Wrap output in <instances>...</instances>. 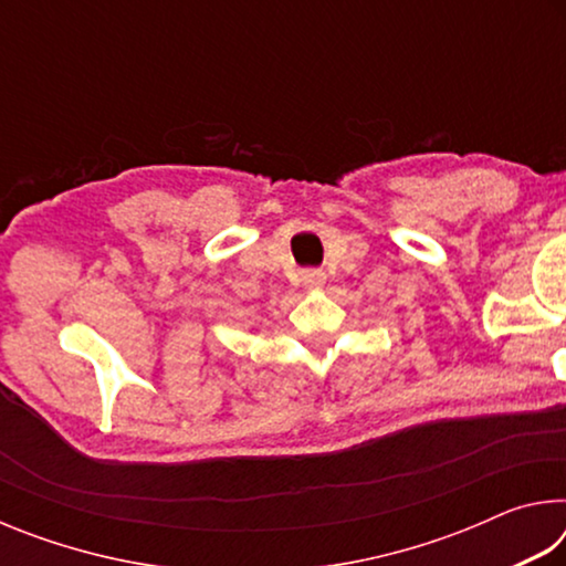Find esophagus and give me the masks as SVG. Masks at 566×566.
<instances>
[{"mask_svg":"<svg viewBox=\"0 0 566 566\" xmlns=\"http://www.w3.org/2000/svg\"><path fill=\"white\" fill-rule=\"evenodd\" d=\"M324 280H327V276H324L322 270H304L302 272V282L310 286V290H319V286L324 284Z\"/></svg>","mask_w":566,"mask_h":566,"instance_id":"1","label":"esophagus"}]
</instances>
